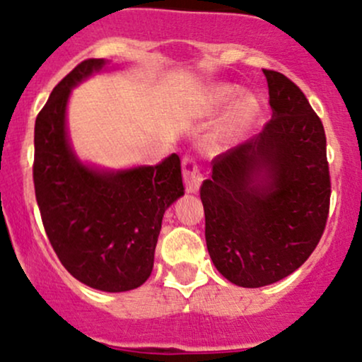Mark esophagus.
<instances>
[{"mask_svg": "<svg viewBox=\"0 0 362 362\" xmlns=\"http://www.w3.org/2000/svg\"><path fill=\"white\" fill-rule=\"evenodd\" d=\"M182 177H185L186 191H188V193H196V191L199 189V185H202L203 181V174L194 158L186 156V158L182 159Z\"/></svg>", "mask_w": 362, "mask_h": 362, "instance_id": "34e87169", "label": "esophagus"}]
</instances>
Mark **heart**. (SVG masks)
<instances>
[{
    "label": "heart",
    "instance_id": "1",
    "mask_svg": "<svg viewBox=\"0 0 362 362\" xmlns=\"http://www.w3.org/2000/svg\"><path fill=\"white\" fill-rule=\"evenodd\" d=\"M238 93H240V90L233 86H220V87L213 88L211 95H209V104L215 105V107L230 104V102L233 100ZM255 114H257L255 99H252V97L243 99L238 104V107H236L233 115H231L230 124H228L230 131H242V129L250 126L253 117H255Z\"/></svg>",
    "mask_w": 362,
    "mask_h": 362
}]
</instances>
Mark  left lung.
Returning a JSON list of instances; mask_svg holds the SVG:
<instances>
[{
	"label": "left lung",
	"mask_w": 362,
	"mask_h": 362,
	"mask_svg": "<svg viewBox=\"0 0 362 362\" xmlns=\"http://www.w3.org/2000/svg\"><path fill=\"white\" fill-rule=\"evenodd\" d=\"M263 74L272 119L216 156L199 191L209 257L226 280L247 288L279 282L310 257L331 203L319 115L284 74Z\"/></svg>",
	"instance_id": "8db88e82"
}]
</instances>
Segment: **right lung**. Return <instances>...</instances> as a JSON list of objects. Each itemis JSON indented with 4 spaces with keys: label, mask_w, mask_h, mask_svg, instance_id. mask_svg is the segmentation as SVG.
Returning <instances> with one entry per match:
<instances>
[{
    "label": "right lung",
    "mask_w": 362,
    "mask_h": 362,
    "mask_svg": "<svg viewBox=\"0 0 362 362\" xmlns=\"http://www.w3.org/2000/svg\"><path fill=\"white\" fill-rule=\"evenodd\" d=\"M104 65V58L83 60L40 110L33 182L45 231L69 274L92 288L126 292L149 279L164 211L185 186L177 154L158 166L122 171L86 166L74 154L66 102L77 83Z\"/></svg>",
    "instance_id": "1"
}]
</instances>
